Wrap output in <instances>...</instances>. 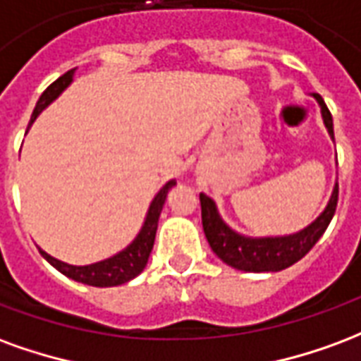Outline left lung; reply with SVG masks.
<instances>
[{
	"label": "left lung",
	"instance_id": "8db88e82",
	"mask_svg": "<svg viewBox=\"0 0 361 361\" xmlns=\"http://www.w3.org/2000/svg\"><path fill=\"white\" fill-rule=\"evenodd\" d=\"M314 97L319 104L323 125L327 128L331 140H335L333 117L329 113L327 105L317 94H314ZM336 202H338V184L335 183L327 206L323 207V212L307 227L300 228L292 235L248 236L228 227L225 219L221 217L217 204L206 194H200L202 225H204V233L215 256L219 257L223 264L238 271H246V273H275L300 262L327 231L329 223L335 215Z\"/></svg>",
	"mask_w": 361,
	"mask_h": 361
}]
</instances>
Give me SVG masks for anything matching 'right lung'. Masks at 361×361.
<instances>
[{
	"instance_id": "obj_1",
	"label": "right lung",
	"mask_w": 361,
	"mask_h": 361,
	"mask_svg": "<svg viewBox=\"0 0 361 361\" xmlns=\"http://www.w3.org/2000/svg\"><path fill=\"white\" fill-rule=\"evenodd\" d=\"M75 71H69L63 76H59L54 84H49L46 88V92L42 94L38 104L34 107L32 117H30V125L34 121L38 119L47 105L54 104L57 97L61 96L63 92L69 88L73 84V78H75ZM28 125V126H30ZM173 186H177L175 180H169V183L163 186L161 190L157 192L149 204L148 212H146V217H144V223H142L138 235L134 236L130 244H126L125 248L113 254V256L105 257L102 262H96V264L88 265H71L65 264L57 257L49 256L47 252H44L42 248L40 254L44 256L47 264H51L55 269L63 273L65 277L73 279L76 283H82V285L90 286H99V288H105V286H119L125 285L128 281H133L134 277H138L142 271L146 269L148 265V257L152 254V248H154L155 240V231H157V221H159V215H161V209L167 202V194Z\"/></svg>"
}]
</instances>
